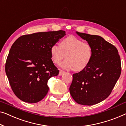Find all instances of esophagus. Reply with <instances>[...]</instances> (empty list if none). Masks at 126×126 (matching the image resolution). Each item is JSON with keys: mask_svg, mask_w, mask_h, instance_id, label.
Returning <instances> with one entry per match:
<instances>
[{"mask_svg": "<svg viewBox=\"0 0 126 126\" xmlns=\"http://www.w3.org/2000/svg\"><path fill=\"white\" fill-rule=\"evenodd\" d=\"M64 74H65L64 71H63L62 70H60L59 73V76H62V75H63Z\"/></svg>", "mask_w": 126, "mask_h": 126, "instance_id": "esophagus-1", "label": "esophagus"}]
</instances>
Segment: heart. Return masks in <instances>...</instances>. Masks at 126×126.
<instances>
[{"label":"heart","instance_id":"1","mask_svg":"<svg viewBox=\"0 0 126 126\" xmlns=\"http://www.w3.org/2000/svg\"><path fill=\"white\" fill-rule=\"evenodd\" d=\"M50 52L52 60L56 64H59L66 55L67 59L59 66L67 70H82L88 66L92 57L91 45L74 35L64 38L61 45H52Z\"/></svg>","mask_w":126,"mask_h":126}]
</instances>
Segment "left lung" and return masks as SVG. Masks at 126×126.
I'll use <instances>...</instances> for the list:
<instances>
[{
	"label": "left lung",
	"mask_w": 126,
	"mask_h": 126,
	"mask_svg": "<svg viewBox=\"0 0 126 126\" xmlns=\"http://www.w3.org/2000/svg\"><path fill=\"white\" fill-rule=\"evenodd\" d=\"M76 33L91 45L92 57L85 68L73 74L69 92L78 104L90 106L110 94L121 75V58L117 48L102 37Z\"/></svg>",
	"instance_id": "1"
}]
</instances>
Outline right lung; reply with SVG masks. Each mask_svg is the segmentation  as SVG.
Returning a JSON list of instances; mask_svg holds the SVG:
<instances>
[{"label":"right lung","mask_w":126,"mask_h":126,"mask_svg":"<svg viewBox=\"0 0 126 126\" xmlns=\"http://www.w3.org/2000/svg\"><path fill=\"white\" fill-rule=\"evenodd\" d=\"M65 35L64 31L24 35L11 46L5 73L15 94L28 103H36L48 91V80L59 74L50 48Z\"/></svg>","instance_id":"1"}]
</instances>
